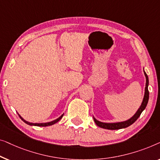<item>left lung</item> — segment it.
<instances>
[{
    "label": "left lung",
    "instance_id": "left-lung-1",
    "mask_svg": "<svg viewBox=\"0 0 160 160\" xmlns=\"http://www.w3.org/2000/svg\"><path fill=\"white\" fill-rule=\"evenodd\" d=\"M143 73H144V75L146 77V85H145V90H144V95H143V101L141 102V104L140 107L138 108V109L137 110V112L134 114V115L131 117L130 119L125 120V121H122V122H101V121L98 120L97 119L95 118V117H93L94 122L96 125H97L98 127L104 128V129H108V130H119L122 129V128H128V126L131 125L132 124L136 122L139 117H140L141 114L142 113V112L145 109L146 107H147L148 101V97H149V93H148V78L147 75V73L145 72L144 69H143Z\"/></svg>",
    "mask_w": 160,
    "mask_h": 160
}]
</instances>
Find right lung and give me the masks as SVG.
Here are the masks:
<instances>
[{"label": "right lung", "instance_id": "add662e5", "mask_svg": "<svg viewBox=\"0 0 160 160\" xmlns=\"http://www.w3.org/2000/svg\"><path fill=\"white\" fill-rule=\"evenodd\" d=\"M18 114H19V118L22 119V120L23 121V122H24L26 123V124H28L29 125H31V126H39V127H46V126H50V125H54L55 123H57V122H58L62 118L63 115H64V114H62V115H61L59 118H58L57 119H56V120H53V121H51V122H41V123H33V122H28V121H27L25 120H24L23 118H22V116L20 115V114L18 113Z\"/></svg>", "mask_w": 160, "mask_h": 160}]
</instances>
